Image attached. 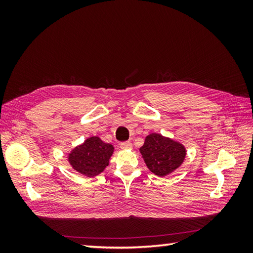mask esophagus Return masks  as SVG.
<instances>
[{
	"instance_id": "obj_1",
	"label": "esophagus",
	"mask_w": 253,
	"mask_h": 253,
	"mask_svg": "<svg viewBox=\"0 0 253 253\" xmlns=\"http://www.w3.org/2000/svg\"><path fill=\"white\" fill-rule=\"evenodd\" d=\"M121 148L123 150H127V149H131L132 148V143L129 141H125L121 143Z\"/></svg>"
}]
</instances>
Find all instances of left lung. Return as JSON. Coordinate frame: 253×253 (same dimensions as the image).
<instances>
[{"instance_id": "8db88e82", "label": "left lung", "mask_w": 253, "mask_h": 253, "mask_svg": "<svg viewBox=\"0 0 253 253\" xmlns=\"http://www.w3.org/2000/svg\"><path fill=\"white\" fill-rule=\"evenodd\" d=\"M144 163L154 175L164 177L173 173L184 162L186 148L174 139L152 132L139 149Z\"/></svg>"}]
</instances>
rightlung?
Listing matches in <instances>:
<instances>
[{"label": "right lung", "instance_id": "1", "mask_svg": "<svg viewBox=\"0 0 253 253\" xmlns=\"http://www.w3.org/2000/svg\"><path fill=\"white\" fill-rule=\"evenodd\" d=\"M114 152L111 143H105L99 137L92 136L75 147L68 153V162L73 169L87 177H94L101 174L110 163Z\"/></svg>", "mask_w": 253, "mask_h": 253}]
</instances>
